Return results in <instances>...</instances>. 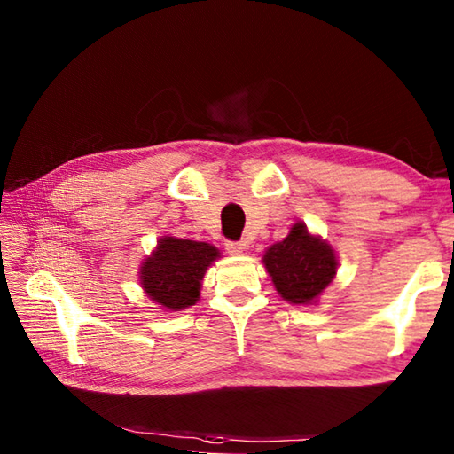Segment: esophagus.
<instances>
[{
  "label": "esophagus",
  "mask_w": 454,
  "mask_h": 454,
  "mask_svg": "<svg viewBox=\"0 0 454 454\" xmlns=\"http://www.w3.org/2000/svg\"><path fill=\"white\" fill-rule=\"evenodd\" d=\"M226 250L230 252V254H240V252L244 250V244L242 242H236V240H228L226 242Z\"/></svg>",
  "instance_id": "1"
}]
</instances>
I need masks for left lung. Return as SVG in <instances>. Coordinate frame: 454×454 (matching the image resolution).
<instances>
[{
	"label": "left lung",
	"instance_id": "8db88e82",
	"mask_svg": "<svg viewBox=\"0 0 454 454\" xmlns=\"http://www.w3.org/2000/svg\"><path fill=\"white\" fill-rule=\"evenodd\" d=\"M264 264L278 294L292 304L312 302L336 274L334 250L304 224H294L282 242L270 246Z\"/></svg>",
	"mask_w": 454,
	"mask_h": 454
}]
</instances>
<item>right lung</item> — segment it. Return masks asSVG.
<instances>
[{
  "label": "right lung",
  "mask_w": 454,
  "mask_h": 454,
  "mask_svg": "<svg viewBox=\"0 0 454 454\" xmlns=\"http://www.w3.org/2000/svg\"><path fill=\"white\" fill-rule=\"evenodd\" d=\"M218 256L220 252L206 242L162 238L142 266L140 280L145 294L166 310L188 309L198 301L206 268Z\"/></svg>",
  "instance_id": "right-lung-1"
}]
</instances>
